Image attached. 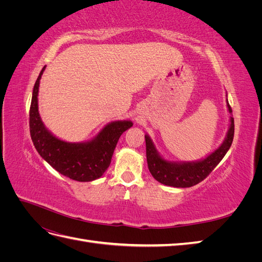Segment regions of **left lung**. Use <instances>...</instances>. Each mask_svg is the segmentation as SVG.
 <instances>
[{"label":"left lung","instance_id":"obj_1","mask_svg":"<svg viewBox=\"0 0 262 262\" xmlns=\"http://www.w3.org/2000/svg\"><path fill=\"white\" fill-rule=\"evenodd\" d=\"M228 112L232 113V108L227 101ZM234 139V118L231 117L226 138L221 146L214 150L207 158L198 162H168L157 153L154 143L148 136H145L146 143V160L148 169L152 176L166 186L176 188H189L199 184L207 178L211 171L216 167L217 164L231 147Z\"/></svg>","mask_w":262,"mask_h":262}]
</instances>
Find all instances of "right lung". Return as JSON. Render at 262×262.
Wrapping results in <instances>:
<instances>
[{
    "instance_id": "add662e5",
    "label": "right lung",
    "mask_w": 262,
    "mask_h": 262,
    "mask_svg": "<svg viewBox=\"0 0 262 262\" xmlns=\"http://www.w3.org/2000/svg\"><path fill=\"white\" fill-rule=\"evenodd\" d=\"M45 69L35 83L29 110L30 137L37 152L63 176L76 181L97 179L109 167L119 138L133 123L128 120L110 122L97 137L84 143H70L55 138L46 128L38 112L39 83Z\"/></svg>"
}]
</instances>
